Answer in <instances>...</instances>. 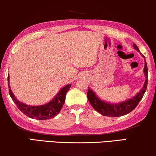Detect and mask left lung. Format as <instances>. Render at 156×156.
<instances>
[{
  "label": "left lung",
  "instance_id": "left-lung-1",
  "mask_svg": "<svg viewBox=\"0 0 156 156\" xmlns=\"http://www.w3.org/2000/svg\"><path fill=\"white\" fill-rule=\"evenodd\" d=\"M133 46L137 51H139V48L135 44H133ZM144 71L146 78L144 86L141 90V91L132 99L126 100L124 102L119 103V104H109V103L100 100L96 96L95 93L91 89L89 88L87 93V96L90 105L96 111L98 112L102 115L107 116V117H117L130 113L131 111H133L137 107L140 101L143 98L145 92L146 90L147 85H148V67H147L146 60H145Z\"/></svg>",
  "mask_w": 156,
  "mask_h": 156
}]
</instances>
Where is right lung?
Segmentation results:
<instances>
[{
	"label": "right lung",
	"mask_w": 156,
	"mask_h": 156,
	"mask_svg": "<svg viewBox=\"0 0 156 156\" xmlns=\"http://www.w3.org/2000/svg\"><path fill=\"white\" fill-rule=\"evenodd\" d=\"M8 81L9 94L13 102L17 105V108L27 117L39 120L50 119L58 115L61 109H62L63 105H64L66 95L71 86V84H69L61 88L57 95L54 98V100L47 104L41 105V106H30L17 100L10 90L9 85V76L8 77Z\"/></svg>",
	"instance_id": "add662e5"
}]
</instances>
